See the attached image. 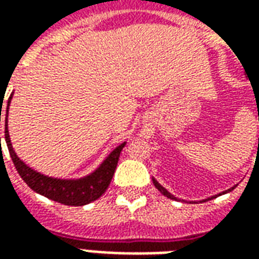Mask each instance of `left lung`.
<instances>
[{"label": "left lung", "instance_id": "8db88e82", "mask_svg": "<svg viewBox=\"0 0 259 259\" xmlns=\"http://www.w3.org/2000/svg\"><path fill=\"white\" fill-rule=\"evenodd\" d=\"M152 182H154V185H155V187H157L158 190L161 191V193H162L163 195H166V197H168V198H170V200H176V201H183V202H185L186 200H179V198H178V197H175L174 194H170V193H169L168 190H166V189H165V187H162V186L159 185V183H158L157 180L154 179V178H152ZM234 187H236V186H233V187H230V189H228V190L226 191H222V193H219V194H217V195H212V197H208V198H205V200H201L200 202H204V201H208V200H212V198H215V197H218V195H222V194H226V193H229V191H232L234 189Z\"/></svg>", "mask_w": 259, "mask_h": 259}]
</instances>
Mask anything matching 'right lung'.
I'll return each instance as SVG.
<instances>
[{
    "mask_svg": "<svg viewBox=\"0 0 259 259\" xmlns=\"http://www.w3.org/2000/svg\"><path fill=\"white\" fill-rule=\"evenodd\" d=\"M12 97H14V93L8 98L7 109H5V141H7V147H8L15 168L18 170V174L20 175V178L25 180L26 185L29 186L31 190L38 193V194L44 195L50 200L65 204V205L81 206L96 201L97 198H100L105 193L108 186L111 183V180H112L115 169H116V165H118L119 155L123 150V147L126 146V141L119 144L116 148H113L112 151L105 157V159L91 174L85 175L83 178L61 179V178H53V176L42 175L34 170L33 168H30L25 161H22L16 155L14 147H12L8 132V112ZM1 101H3V98H1ZM1 109H3V107L0 108V122Z\"/></svg>",
    "mask_w": 259,
    "mask_h": 259,
    "instance_id": "right-lung-1",
    "label": "right lung"
}]
</instances>
